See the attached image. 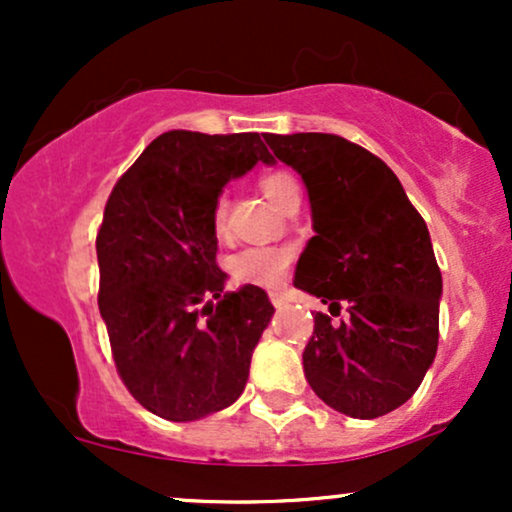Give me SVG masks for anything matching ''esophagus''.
I'll use <instances>...</instances> for the list:
<instances>
[{
  "label": "esophagus",
  "mask_w": 512,
  "mask_h": 512,
  "mask_svg": "<svg viewBox=\"0 0 512 512\" xmlns=\"http://www.w3.org/2000/svg\"><path fill=\"white\" fill-rule=\"evenodd\" d=\"M269 301L274 303V308H284L286 296L281 291H269Z\"/></svg>",
  "instance_id": "obj_1"
}]
</instances>
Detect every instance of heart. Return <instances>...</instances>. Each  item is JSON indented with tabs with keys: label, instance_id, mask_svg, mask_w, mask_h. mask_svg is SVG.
<instances>
[{
	"label": "heart",
	"instance_id": "heart-1",
	"mask_svg": "<svg viewBox=\"0 0 512 512\" xmlns=\"http://www.w3.org/2000/svg\"><path fill=\"white\" fill-rule=\"evenodd\" d=\"M264 195H267L276 207H284V202L296 192H301L298 182L289 173H267L260 180ZM228 207L226 199L216 202L214 211H211V228L219 238L226 236L228 231ZM293 252L289 248H276V245H252L236 252L228 262L233 279L238 284H252V286H276L284 281L286 269H289Z\"/></svg>",
	"mask_w": 512,
	"mask_h": 512
}]
</instances>
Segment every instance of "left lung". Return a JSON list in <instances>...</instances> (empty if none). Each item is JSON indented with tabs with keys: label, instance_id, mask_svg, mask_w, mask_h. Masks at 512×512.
<instances>
[{
	"label": "left lung",
	"instance_id": "1",
	"mask_svg": "<svg viewBox=\"0 0 512 512\" xmlns=\"http://www.w3.org/2000/svg\"><path fill=\"white\" fill-rule=\"evenodd\" d=\"M308 190L315 236L293 286L339 315H315L303 351L315 395L351 419H378L419 390L438 349L443 296L426 221L397 175L334 134H264Z\"/></svg>",
	"mask_w": 512,
	"mask_h": 512
}]
</instances>
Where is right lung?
Masks as SVG:
<instances>
[{"label": "right lung", "instance_id": "1", "mask_svg": "<svg viewBox=\"0 0 512 512\" xmlns=\"http://www.w3.org/2000/svg\"><path fill=\"white\" fill-rule=\"evenodd\" d=\"M272 154L257 132L170 129L117 180L96 252L98 308L132 397L161 419L197 421L231 407L274 315L260 286L223 293L211 211L228 180Z\"/></svg>", "mask_w": 512, "mask_h": 512}]
</instances>
